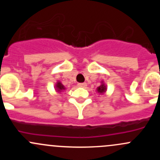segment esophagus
I'll return each instance as SVG.
<instances>
[{
    "mask_svg": "<svg viewBox=\"0 0 160 160\" xmlns=\"http://www.w3.org/2000/svg\"><path fill=\"white\" fill-rule=\"evenodd\" d=\"M78 87L79 88H85L87 87V83H78Z\"/></svg>",
    "mask_w": 160,
    "mask_h": 160,
    "instance_id": "esophagus-1",
    "label": "esophagus"
}]
</instances>
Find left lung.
Masks as SVG:
<instances>
[{"mask_svg":"<svg viewBox=\"0 0 160 160\" xmlns=\"http://www.w3.org/2000/svg\"><path fill=\"white\" fill-rule=\"evenodd\" d=\"M106 90H107V88H106V86L104 84H101V86L97 88V91L100 93H104L106 91Z\"/></svg>","mask_w":160,"mask_h":160,"instance_id":"left-lung-1","label":"left lung"}]
</instances>
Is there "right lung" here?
I'll return each instance as SVG.
<instances>
[{
    "instance_id": "add662e5",
    "label": "right lung",
    "mask_w": 160,
    "mask_h": 160,
    "mask_svg": "<svg viewBox=\"0 0 160 160\" xmlns=\"http://www.w3.org/2000/svg\"><path fill=\"white\" fill-rule=\"evenodd\" d=\"M56 90H58V92H61L62 91V90H65V88H64V86L60 83V82H58V83H56Z\"/></svg>"
}]
</instances>
